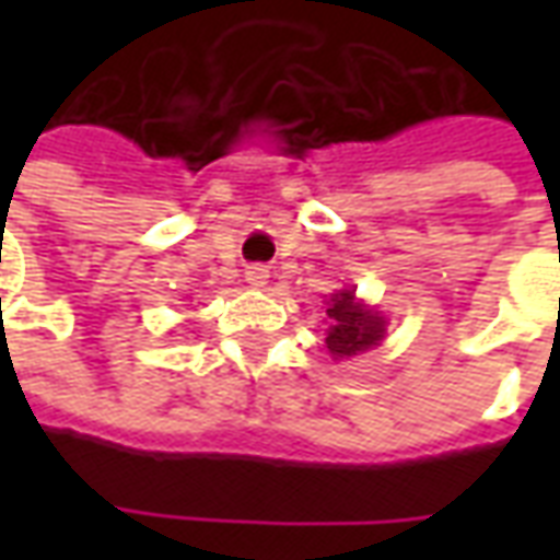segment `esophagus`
<instances>
[{
    "instance_id": "1",
    "label": "esophagus",
    "mask_w": 560,
    "mask_h": 560,
    "mask_svg": "<svg viewBox=\"0 0 560 560\" xmlns=\"http://www.w3.org/2000/svg\"><path fill=\"white\" fill-rule=\"evenodd\" d=\"M269 279V269L264 267V264H255V267L245 269V281L252 284V288H264Z\"/></svg>"
}]
</instances>
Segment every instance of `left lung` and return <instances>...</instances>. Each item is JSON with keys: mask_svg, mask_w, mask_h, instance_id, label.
Instances as JSON below:
<instances>
[{"mask_svg": "<svg viewBox=\"0 0 560 560\" xmlns=\"http://www.w3.org/2000/svg\"><path fill=\"white\" fill-rule=\"evenodd\" d=\"M329 329H327V348L332 360H348L357 353L375 348L377 341L387 332V320L377 315L375 308L363 305L353 291H339L329 296Z\"/></svg>", "mask_w": 560, "mask_h": 560, "instance_id": "8db88e82", "label": "left lung"}]
</instances>
